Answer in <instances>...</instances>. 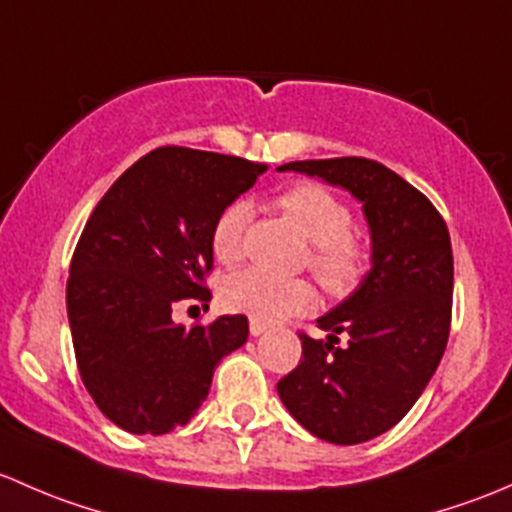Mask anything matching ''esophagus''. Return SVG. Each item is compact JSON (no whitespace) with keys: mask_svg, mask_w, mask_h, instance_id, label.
Segmentation results:
<instances>
[{"mask_svg":"<svg viewBox=\"0 0 512 512\" xmlns=\"http://www.w3.org/2000/svg\"><path fill=\"white\" fill-rule=\"evenodd\" d=\"M249 330H251V335L258 337V335H263V333H266V325H263V323H258V320H251V323H249Z\"/></svg>","mask_w":512,"mask_h":512,"instance_id":"34e87169","label":"esophagus"}]
</instances>
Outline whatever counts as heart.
Returning <instances> with one entry per match:
<instances>
[{"instance_id": "b5f03b06", "label": "heart", "mask_w": 512, "mask_h": 512, "mask_svg": "<svg viewBox=\"0 0 512 512\" xmlns=\"http://www.w3.org/2000/svg\"><path fill=\"white\" fill-rule=\"evenodd\" d=\"M278 207L295 221L305 239L313 244L308 266L325 288L335 295L350 293L367 273L370 251L352 234V209L315 182L295 184L278 197ZM251 207L246 202H231L217 214L209 234L212 254L219 263L244 258L246 224ZM221 300L234 313H244L258 323L300 315L315 305V291L303 278H281L261 268H246L234 273L221 286Z\"/></svg>"}]
</instances>
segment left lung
Instances as JSON below:
<instances>
[{
	"label": "left lung",
	"mask_w": 512,
	"mask_h": 512,
	"mask_svg": "<svg viewBox=\"0 0 512 512\" xmlns=\"http://www.w3.org/2000/svg\"><path fill=\"white\" fill-rule=\"evenodd\" d=\"M278 170L347 189L370 224V273L318 318L328 340L300 335L303 357L278 382V397L303 429L330 444H362L404 419L444 357L453 295L449 229L419 189L367 157Z\"/></svg>",
	"instance_id": "8db88e82"
}]
</instances>
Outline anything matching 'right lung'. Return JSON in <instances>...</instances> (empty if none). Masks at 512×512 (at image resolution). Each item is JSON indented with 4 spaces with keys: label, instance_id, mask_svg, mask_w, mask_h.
Here are the masks:
<instances>
[{
    "label": "right lung",
    "instance_id": "add662e5",
    "mask_svg": "<svg viewBox=\"0 0 512 512\" xmlns=\"http://www.w3.org/2000/svg\"><path fill=\"white\" fill-rule=\"evenodd\" d=\"M266 165L157 147L103 194L66 283L78 372L98 409L130 434L184 426L207 399L221 357L249 337L244 315L184 328L179 303L209 308L212 224Z\"/></svg>",
    "mask_w": 512,
    "mask_h": 512
}]
</instances>
